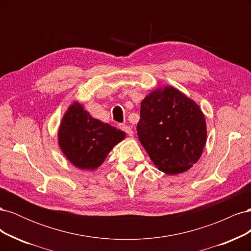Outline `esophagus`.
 <instances>
[{"label":"esophagus","instance_id":"esophagus-1","mask_svg":"<svg viewBox=\"0 0 251 251\" xmlns=\"http://www.w3.org/2000/svg\"><path fill=\"white\" fill-rule=\"evenodd\" d=\"M120 128L121 130H123L124 132H126L128 136H133V130H132V127L131 126H126V125H121L120 126Z\"/></svg>","mask_w":251,"mask_h":251}]
</instances>
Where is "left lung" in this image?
I'll return each mask as SVG.
<instances>
[{"label":"left lung","mask_w":251,"mask_h":251,"mask_svg":"<svg viewBox=\"0 0 251 251\" xmlns=\"http://www.w3.org/2000/svg\"><path fill=\"white\" fill-rule=\"evenodd\" d=\"M137 135L157 169L176 175L200 159L206 144V120L193 100L165 86L141 101Z\"/></svg>","instance_id":"1"}]
</instances>
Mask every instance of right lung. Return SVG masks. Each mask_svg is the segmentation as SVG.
Returning a JSON list of instances; mask_svg holds the SVG:
<instances>
[{"instance_id": "1", "label": "right lung", "mask_w": 251, "mask_h": 251, "mask_svg": "<svg viewBox=\"0 0 251 251\" xmlns=\"http://www.w3.org/2000/svg\"><path fill=\"white\" fill-rule=\"evenodd\" d=\"M57 136L68 160L79 170L93 171L126 138V133L93 118L81 103L74 101L64 114Z\"/></svg>"}]
</instances>
